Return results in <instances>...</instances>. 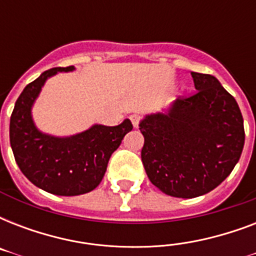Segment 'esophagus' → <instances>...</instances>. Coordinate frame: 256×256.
<instances>
[{
  "label": "esophagus",
  "instance_id": "1",
  "mask_svg": "<svg viewBox=\"0 0 256 256\" xmlns=\"http://www.w3.org/2000/svg\"><path fill=\"white\" fill-rule=\"evenodd\" d=\"M130 120H132V126L136 128L138 126H140V120H142V116H140V114H132V116H130Z\"/></svg>",
  "mask_w": 256,
  "mask_h": 256
}]
</instances>
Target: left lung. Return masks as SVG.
Masks as SVG:
<instances>
[{
	"label": "left lung",
	"instance_id": "8db88e82",
	"mask_svg": "<svg viewBox=\"0 0 256 256\" xmlns=\"http://www.w3.org/2000/svg\"><path fill=\"white\" fill-rule=\"evenodd\" d=\"M195 92L179 96L168 112L146 116L140 152L150 182L175 198H195L219 186L244 146L236 100L210 74L191 72Z\"/></svg>",
	"mask_w": 256,
	"mask_h": 256
}]
</instances>
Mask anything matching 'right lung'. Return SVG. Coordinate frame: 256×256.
Wrapping results in <instances>:
<instances>
[{
	"label": "right lung",
	"mask_w": 256,
	"mask_h": 256,
	"mask_svg": "<svg viewBox=\"0 0 256 256\" xmlns=\"http://www.w3.org/2000/svg\"><path fill=\"white\" fill-rule=\"evenodd\" d=\"M74 66L46 70L24 88L10 116V146L22 174L42 190L62 196L86 194L104 178L108 160L132 130L130 120L118 126L94 124L76 136L58 138L34 126L32 106L46 80Z\"/></svg>",
	"instance_id": "obj_1"
}]
</instances>
